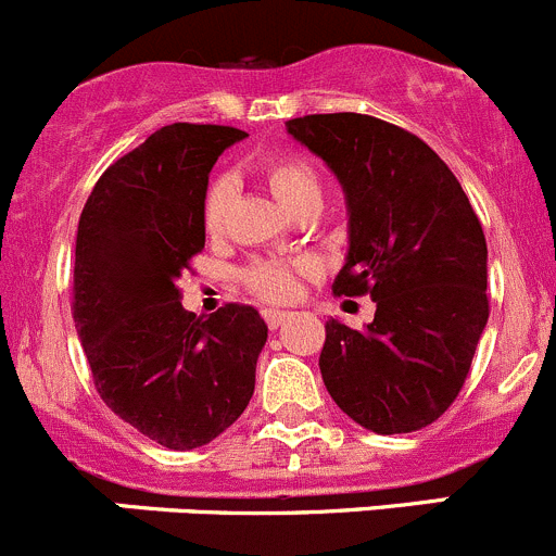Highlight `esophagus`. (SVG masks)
Instances as JSON below:
<instances>
[{
	"mask_svg": "<svg viewBox=\"0 0 556 556\" xmlns=\"http://www.w3.org/2000/svg\"><path fill=\"white\" fill-rule=\"evenodd\" d=\"M263 318H266V324L271 326V329H279V326L285 324V320L290 318V313H285V309H263Z\"/></svg>",
	"mask_w": 556,
	"mask_h": 556,
	"instance_id": "esophagus-1",
	"label": "esophagus"
}]
</instances>
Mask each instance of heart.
Instances as JSON below:
<instances>
[{
  "instance_id": "obj_1",
  "label": "heart",
  "mask_w": 556,
  "mask_h": 556,
  "mask_svg": "<svg viewBox=\"0 0 556 556\" xmlns=\"http://www.w3.org/2000/svg\"><path fill=\"white\" fill-rule=\"evenodd\" d=\"M263 178H266L268 189L277 197L279 205L290 214H299L304 207H320V202H324V184H320L318 169L302 155H274L263 164ZM230 197V178H216L207 186L205 200H202V225L207 232L222 230ZM304 268H309L307 263L285 266V263L263 261L243 271V282L268 302H288L295 293V271H304Z\"/></svg>"
}]
</instances>
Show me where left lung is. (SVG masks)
Here are the masks:
<instances>
[{"instance_id": "obj_1", "label": "left lung", "mask_w": 556, "mask_h": 556, "mask_svg": "<svg viewBox=\"0 0 556 556\" xmlns=\"http://www.w3.org/2000/svg\"><path fill=\"white\" fill-rule=\"evenodd\" d=\"M340 180L349 254L337 295L367 293L365 329L326 320L320 376L331 401L372 433L442 417L489 324V249L469 197L428 144L367 114L285 123Z\"/></svg>"}]
</instances>
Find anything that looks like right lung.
I'll return each mask as SVG.
<instances>
[{"instance_id": "obj_1", "label": "right lung", "mask_w": 556, "mask_h": 556, "mask_svg": "<svg viewBox=\"0 0 556 556\" xmlns=\"http://www.w3.org/2000/svg\"><path fill=\"white\" fill-rule=\"evenodd\" d=\"M243 131L173 123L117 159L81 211L74 320L98 395L167 450L214 442L249 406L268 326L254 307L211 318L178 279L205 247L207 175Z\"/></svg>"}]
</instances>
